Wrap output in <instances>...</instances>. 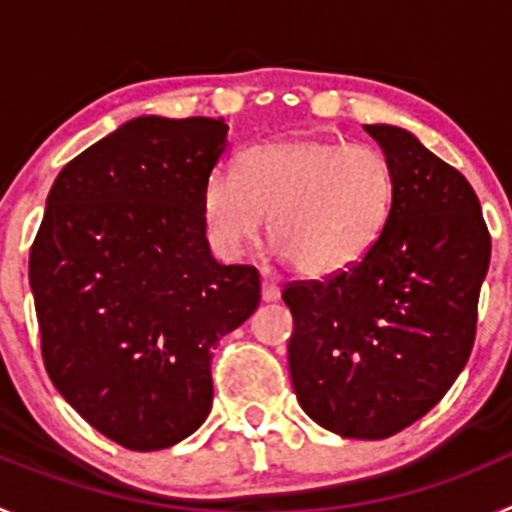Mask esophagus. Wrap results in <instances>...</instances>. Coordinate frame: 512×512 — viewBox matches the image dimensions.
<instances>
[{
	"instance_id": "34e87169",
	"label": "esophagus",
	"mask_w": 512,
	"mask_h": 512,
	"mask_svg": "<svg viewBox=\"0 0 512 512\" xmlns=\"http://www.w3.org/2000/svg\"><path fill=\"white\" fill-rule=\"evenodd\" d=\"M279 297H282V289H279V284L274 282V279H264V282H261V300L277 302Z\"/></svg>"
}]
</instances>
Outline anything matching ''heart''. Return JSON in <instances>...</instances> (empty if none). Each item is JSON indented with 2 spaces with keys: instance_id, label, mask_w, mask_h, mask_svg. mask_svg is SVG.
Instances as JSON below:
<instances>
[{
  "instance_id": "obj_1",
  "label": "heart",
  "mask_w": 512,
  "mask_h": 512,
  "mask_svg": "<svg viewBox=\"0 0 512 512\" xmlns=\"http://www.w3.org/2000/svg\"><path fill=\"white\" fill-rule=\"evenodd\" d=\"M392 205L395 171L379 148L312 135L246 148L238 174L217 166L202 187V217L220 256H243L269 215L277 253L310 279L354 269L382 238Z\"/></svg>"
}]
</instances>
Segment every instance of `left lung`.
<instances>
[{"label":"left lung","instance_id":"obj_1","mask_svg":"<svg viewBox=\"0 0 512 512\" xmlns=\"http://www.w3.org/2000/svg\"><path fill=\"white\" fill-rule=\"evenodd\" d=\"M390 158L377 246L323 282H289V374L302 410L343 438L395 436L441 400L477 333L490 230L472 184L408 130L364 125Z\"/></svg>","mask_w":512,"mask_h":512}]
</instances>
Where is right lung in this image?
I'll return each mask as SVG.
<instances>
[{
    "label": "right lung",
    "instance_id": "obj_1",
    "mask_svg": "<svg viewBox=\"0 0 512 512\" xmlns=\"http://www.w3.org/2000/svg\"><path fill=\"white\" fill-rule=\"evenodd\" d=\"M225 140L223 117L125 122L63 166L30 248L45 372L130 451L205 423L212 348L259 307V271L207 246L202 187Z\"/></svg>",
    "mask_w": 512,
    "mask_h": 512
}]
</instances>
